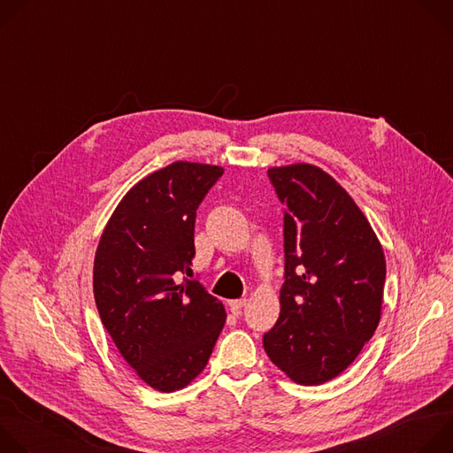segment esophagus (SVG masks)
I'll return each instance as SVG.
<instances>
[{"mask_svg":"<svg viewBox=\"0 0 453 453\" xmlns=\"http://www.w3.org/2000/svg\"><path fill=\"white\" fill-rule=\"evenodd\" d=\"M245 303H247V299H233V301H229V308L233 313L238 315L242 311V308L245 306Z\"/></svg>","mask_w":453,"mask_h":453,"instance_id":"34e87169","label":"esophagus"}]
</instances>
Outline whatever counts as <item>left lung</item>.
Masks as SVG:
<instances>
[{
	"mask_svg": "<svg viewBox=\"0 0 453 453\" xmlns=\"http://www.w3.org/2000/svg\"><path fill=\"white\" fill-rule=\"evenodd\" d=\"M285 204L281 311L264 348L290 380L339 376L372 337L385 285L383 249L348 191L306 163L271 168Z\"/></svg>",
	"mask_w": 453,
	"mask_h": 453,
	"instance_id": "1",
	"label": "left lung"
}]
</instances>
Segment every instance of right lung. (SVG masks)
<instances>
[{
	"mask_svg": "<svg viewBox=\"0 0 453 453\" xmlns=\"http://www.w3.org/2000/svg\"><path fill=\"white\" fill-rule=\"evenodd\" d=\"M224 168L175 161L128 189L95 256L93 290L105 330L136 374L161 393L208 364L224 304L191 276L196 217Z\"/></svg>",
	"mask_w": 453,
	"mask_h": 453,
	"instance_id": "right-lung-1",
	"label": "right lung"
}]
</instances>
